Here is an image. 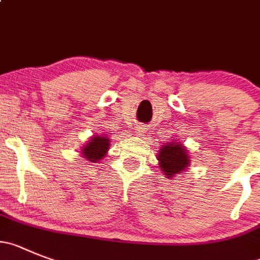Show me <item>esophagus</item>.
Returning <instances> with one entry per match:
<instances>
[{"mask_svg":"<svg viewBox=\"0 0 260 260\" xmlns=\"http://www.w3.org/2000/svg\"><path fill=\"white\" fill-rule=\"evenodd\" d=\"M145 132H146V128L142 127V125L137 127V129H136V135L137 136H144Z\"/></svg>","mask_w":260,"mask_h":260,"instance_id":"esophagus-1","label":"esophagus"}]
</instances>
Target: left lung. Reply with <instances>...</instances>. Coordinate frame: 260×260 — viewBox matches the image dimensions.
<instances>
[{"label":"left lung","instance_id":"obj_1","mask_svg":"<svg viewBox=\"0 0 260 260\" xmlns=\"http://www.w3.org/2000/svg\"><path fill=\"white\" fill-rule=\"evenodd\" d=\"M156 159L159 161L160 171L168 179L174 178L182 172H185L191 164L190 152L187 147L178 141V138L171 142H166V145L160 147Z\"/></svg>","mask_w":260,"mask_h":260}]
</instances>
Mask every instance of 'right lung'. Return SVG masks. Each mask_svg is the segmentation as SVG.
<instances>
[{"label":"right lung","mask_w":260,"mask_h":260,"mask_svg":"<svg viewBox=\"0 0 260 260\" xmlns=\"http://www.w3.org/2000/svg\"><path fill=\"white\" fill-rule=\"evenodd\" d=\"M110 146V138L106 135H93L82 146L81 155L91 163H100L106 156Z\"/></svg>","instance_id":"obj_1"}]
</instances>
